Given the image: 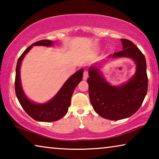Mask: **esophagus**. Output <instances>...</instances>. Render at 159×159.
<instances>
[{"instance_id": "1", "label": "esophagus", "mask_w": 159, "mask_h": 159, "mask_svg": "<svg viewBox=\"0 0 159 159\" xmlns=\"http://www.w3.org/2000/svg\"><path fill=\"white\" fill-rule=\"evenodd\" d=\"M88 78V72L87 71H84L83 72V79L86 80Z\"/></svg>"}]
</instances>
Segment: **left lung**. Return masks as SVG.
Returning a JSON list of instances; mask_svg holds the SVG:
<instances>
[{
	"label": "left lung",
	"instance_id": "8db88e82",
	"mask_svg": "<svg viewBox=\"0 0 159 159\" xmlns=\"http://www.w3.org/2000/svg\"><path fill=\"white\" fill-rule=\"evenodd\" d=\"M123 50L89 67V97L96 113L106 119L117 120L131 116L141 107L147 95L146 59L139 48L127 39H120ZM119 58H129L136 64L135 74L128 82L112 86L101 71L102 64Z\"/></svg>",
	"mask_w": 159,
	"mask_h": 159
}]
</instances>
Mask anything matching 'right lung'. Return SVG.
<instances>
[{
  "instance_id": "add662e5",
  "label": "right lung",
  "mask_w": 159,
  "mask_h": 159,
  "mask_svg": "<svg viewBox=\"0 0 159 159\" xmlns=\"http://www.w3.org/2000/svg\"><path fill=\"white\" fill-rule=\"evenodd\" d=\"M55 42L50 40H42L31 44L25 50L17 61L16 66L15 93L18 101L29 116L37 121L52 122L62 118L68 111L71 99L78 84L83 79V69H80L67 79L57 94L49 101L44 103H36L31 100L24 92L20 77V69L24 58L34 46L52 47Z\"/></svg>"
}]
</instances>
